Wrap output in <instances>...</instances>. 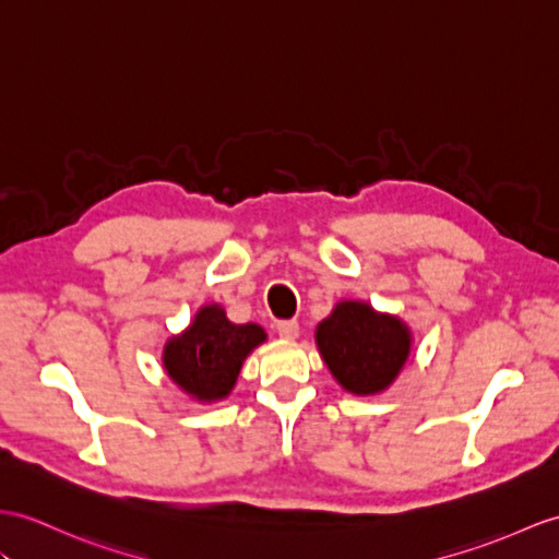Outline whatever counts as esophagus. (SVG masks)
<instances>
[{"instance_id": "34e87169", "label": "esophagus", "mask_w": 559, "mask_h": 559, "mask_svg": "<svg viewBox=\"0 0 559 559\" xmlns=\"http://www.w3.org/2000/svg\"><path fill=\"white\" fill-rule=\"evenodd\" d=\"M275 330L282 338H296L298 336V322L296 320H280L275 324Z\"/></svg>"}]
</instances>
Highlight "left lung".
<instances>
[{"mask_svg":"<svg viewBox=\"0 0 559 559\" xmlns=\"http://www.w3.org/2000/svg\"><path fill=\"white\" fill-rule=\"evenodd\" d=\"M316 338L336 382L358 396L384 391L411 353V332L399 318L358 301L338 304L318 324Z\"/></svg>","mask_w":559,"mask_h":559,"instance_id":"1","label":"left lung"}]
</instances>
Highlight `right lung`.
<instances>
[{"label": "right lung", "mask_w": 559, "mask_h": 559, "mask_svg": "<svg viewBox=\"0 0 559 559\" xmlns=\"http://www.w3.org/2000/svg\"><path fill=\"white\" fill-rule=\"evenodd\" d=\"M263 342V326L235 324L221 306H203L189 330L166 344L163 365L187 393L199 401H217L233 391L243 358Z\"/></svg>", "instance_id": "obj_1"}]
</instances>
